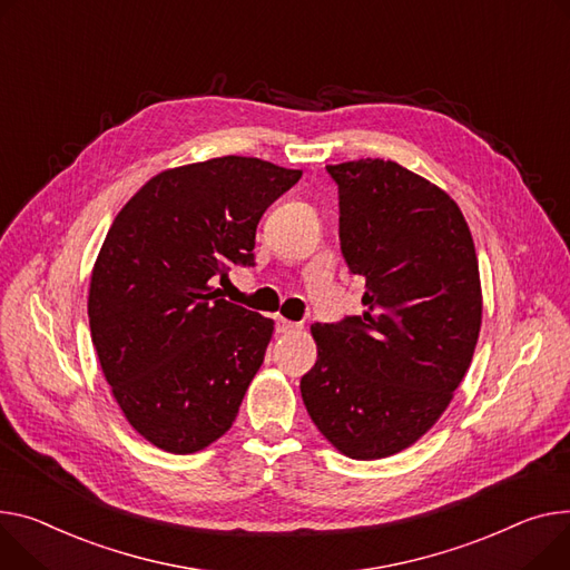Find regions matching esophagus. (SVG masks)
I'll use <instances>...</instances> for the list:
<instances>
[{"label": "esophagus", "mask_w": 570, "mask_h": 570, "mask_svg": "<svg viewBox=\"0 0 570 570\" xmlns=\"http://www.w3.org/2000/svg\"><path fill=\"white\" fill-rule=\"evenodd\" d=\"M297 330H302V323H293V321H286V318L277 316V332L291 334V332H297Z\"/></svg>", "instance_id": "esophagus-1"}]
</instances>
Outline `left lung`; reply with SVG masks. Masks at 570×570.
I'll return each mask as SVG.
<instances>
[{
  "instance_id": "8db88e82",
  "label": "left lung",
  "mask_w": 570,
  "mask_h": 570,
  "mask_svg": "<svg viewBox=\"0 0 570 570\" xmlns=\"http://www.w3.org/2000/svg\"><path fill=\"white\" fill-rule=\"evenodd\" d=\"M327 171L366 309L312 325L318 357L299 392L336 451L387 459L433 429L470 368L483 312L476 249L459 204L424 176L381 158Z\"/></svg>"
}]
</instances>
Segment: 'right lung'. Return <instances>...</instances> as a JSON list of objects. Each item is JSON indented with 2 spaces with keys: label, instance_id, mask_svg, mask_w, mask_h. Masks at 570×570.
<instances>
[{
  "label": "right lung",
  "instance_id": "obj_1",
  "mask_svg": "<svg viewBox=\"0 0 570 570\" xmlns=\"http://www.w3.org/2000/svg\"><path fill=\"white\" fill-rule=\"evenodd\" d=\"M299 169L224 156L165 169L114 217L91 271L89 327L128 424L169 453L232 429L275 321L210 282L252 263L256 224Z\"/></svg>",
  "mask_w": 570,
  "mask_h": 570
}]
</instances>
